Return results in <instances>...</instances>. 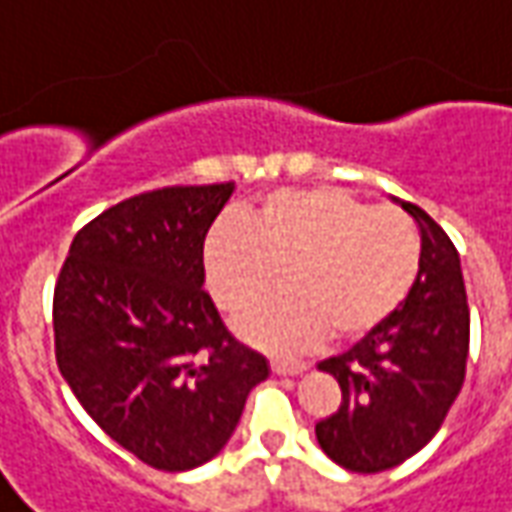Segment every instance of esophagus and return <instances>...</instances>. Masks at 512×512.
<instances>
[{"label": "esophagus", "mask_w": 512, "mask_h": 512, "mask_svg": "<svg viewBox=\"0 0 512 512\" xmlns=\"http://www.w3.org/2000/svg\"><path fill=\"white\" fill-rule=\"evenodd\" d=\"M305 371L307 363H302V360H271V374H277V377H296Z\"/></svg>", "instance_id": "esophagus-1"}]
</instances>
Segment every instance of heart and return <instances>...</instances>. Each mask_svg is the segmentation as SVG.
<instances>
[{
    "label": "heart",
    "mask_w": 512,
    "mask_h": 512,
    "mask_svg": "<svg viewBox=\"0 0 512 512\" xmlns=\"http://www.w3.org/2000/svg\"><path fill=\"white\" fill-rule=\"evenodd\" d=\"M418 268L413 219L341 188L274 191L249 227L221 221L205 241L207 288L227 313L255 305L285 274L288 293L235 324L268 352H302L330 332L341 343L366 338L405 305Z\"/></svg>",
    "instance_id": "1"
}]
</instances>
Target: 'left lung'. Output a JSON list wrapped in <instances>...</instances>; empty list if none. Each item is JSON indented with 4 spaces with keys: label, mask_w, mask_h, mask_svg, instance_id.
I'll list each match as a JSON object with an SVG mask.
<instances>
[{
    "label": "left lung",
    "mask_w": 512,
    "mask_h": 512,
    "mask_svg": "<svg viewBox=\"0 0 512 512\" xmlns=\"http://www.w3.org/2000/svg\"><path fill=\"white\" fill-rule=\"evenodd\" d=\"M421 230L416 285L380 330L321 360L341 385V407L316 424L318 446L338 466L377 474L421 452L441 430L466 380L468 302L449 235L402 202Z\"/></svg>",
    "instance_id": "obj_1"
}]
</instances>
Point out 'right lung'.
Wrapping results in <instances>:
<instances>
[{
    "instance_id": "obj_1",
    "label": "right lung",
    "mask_w": 512,
    "mask_h": 512,
    "mask_svg": "<svg viewBox=\"0 0 512 512\" xmlns=\"http://www.w3.org/2000/svg\"><path fill=\"white\" fill-rule=\"evenodd\" d=\"M235 185L124 199L71 241L52 302L63 380L96 424L160 471L213 460L266 357L232 338L205 285L207 230Z\"/></svg>"
}]
</instances>
